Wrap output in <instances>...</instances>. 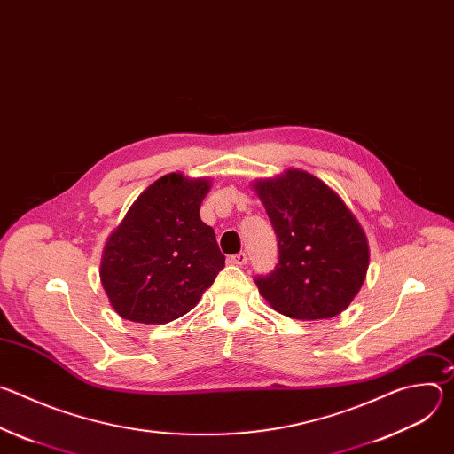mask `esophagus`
I'll return each instance as SVG.
<instances>
[{
  "mask_svg": "<svg viewBox=\"0 0 454 454\" xmlns=\"http://www.w3.org/2000/svg\"><path fill=\"white\" fill-rule=\"evenodd\" d=\"M228 262L233 266H244L247 262V256H246V253H237L228 258Z\"/></svg>",
  "mask_w": 454,
  "mask_h": 454,
  "instance_id": "esophagus-1",
  "label": "esophagus"
}]
</instances>
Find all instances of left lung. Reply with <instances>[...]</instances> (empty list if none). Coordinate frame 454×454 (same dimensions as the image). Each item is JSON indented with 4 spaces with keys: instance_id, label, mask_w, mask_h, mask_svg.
Returning <instances> with one entry per match:
<instances>
[{
    "instance_id": "obj_1",
    "label": "left lung",
    "mask_w": 454,
    "mask_h": 454,
    "mask_svg": "<svg viewBox=\"0 0 454 454\" xmlns=\"http://www.w3.org/2000/svg\"><path fill=\"white\" fill-rule=\"evenodd\" d=\"M278 237V264L256 278L258 293L280 314L327 319L341 314L364 284L366 233L340 193L301 168L251 181Z\"/></svg>"
}]
</instances>
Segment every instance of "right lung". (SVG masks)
Instances as JSON below:
<instances>
[{
    "label": "right lung",
    "mask_w": 454,
    "mask_h": 454,
    "mask_svg": "<svg viewBox=\"0 0 454 454\" xmlns=\"http://www.w3.org/2000/svg\"><path fill=\"white\" fill-rule=\"evenodd\" d=\"M210 177L170 172L149 184L107 237L100 282L113 310L163 325L196 307L224 268L212 226L200 210Z\"/></svg>",
    "instance_id": "1"
}]
</instances>
